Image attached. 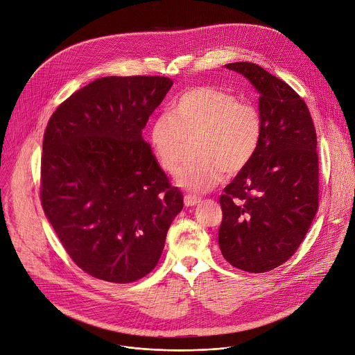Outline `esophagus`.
<instances>
[{"label": "esophagus", "instance_id": "esophagus-1", "mask_svg": "<svg viewBox=\"0 0 355 355\" xmlns=\"http://www.w3.org/2000/svg\"><path fill=\"white\" fill-rule=\"evenodd\" d=\"M184 203L187 207H193V206H198L200 203V199L196 198V196H192V195H187L184 198Z\"/></svg>", "mask_w": 355, "mask_h": 355}]
</instances>
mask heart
Wrapping results in <instances>:
<instances>
[{
	"instance_id": "obj_1",
	"label": "heart",
	"mask_w": 355,
	"mask_h": 355,
	"mask_svg": "<svg viewBox=\"0 0 355 355\" xmlns=\"http://www.w3.org/2000/svg\"><path fill=\"white\" fill-rule=\"evenodd\" d=\"M263 139L258 108L234 94L211 86L182 92L168 115L157 116L149 129V141L162 168L177 174L195 142L199 159L177 177L182 189L202 195L218 187L225 173H241L257 156Z\"/></svg>"
}]
</instances>
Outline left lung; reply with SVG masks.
Returning a JSON list of instances; mask_svg holds the SVG:
<instances>
[{"mask_svg":"<svg viewBox=\"0 0 355 355\" xmlns=\"http://www.w3.org/2000/svg\"><path fill=\"white\" fill-rule=\"evenodd\" d=\"M225 67L245 76L259 93L263 139L219 198L218 243L232 266L263 273L295 254L317 213V135L306 103L288 83L254 63Z\"/></svg>","mask_w":355,"mask_h":355,"instance_id":"obj_1","label":"left lung"}]
</instances>
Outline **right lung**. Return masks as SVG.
Segmentation results:
<instances>
[{"label": "right lung", "instance_id": "obj_1", "mask_svg": "<svg viewBox=\"0 0 355 355\" xmlns=\"http://www.w3.org/2000/svg\"><path fill=\"white\" fill-rule=\"evenodd\" d=\"M167 76H104L51 116L41 203L72 261L110 283H133L159 262L184 207L142 129L171 89Z\"/></svg>", "mask_w": 355, "mask_h": 355}]
</instances>
